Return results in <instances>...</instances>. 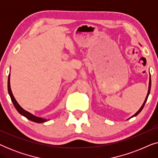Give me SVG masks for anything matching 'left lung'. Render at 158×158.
<instances>
[{"mask_svg": "<svg viewBox=\"0 0 158 158\" xmlns=\"http://www.w3.org/2000/svg\"><path fill=\"white\" fill-rule=\"evenodd\" d=\"M150 88H151V77L150 76V82H149V88H148V95H147V96H146V98H145V100H144V103H143V104H142V106H141V108H140V109H139V111H138L137 113H136L135 115H133L132 116H131V117H134V116H136L137 115H138V114H139V113H140V111H142V109H143L144 108V104H145V103H146V101H147V100H148V96H149V94H150Z\"/></svg>", "mask_w": 158, "mask_h": 158, "instance_id": "left-lung-1", "label": "left lung"}]
</instances>
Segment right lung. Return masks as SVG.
Masks as SVG:
<instances>
[{"mask_svg": "<svg viewBox=\"0 0 158 158\" xmlns=\"http://www.w3.org/2000/svg\"><path fill=\"white\" fill-rule=\"evenodd\" d=\"M8 94H9V96L10 97V99H11L12 102H13V103H14V107L16 108V109L18 111L19 114H21V115L25 116L26 118H28V119H29L30 121H32V122H36V123H44L49 120V119H46V118H40V117H38V116H34L32 114L29 113V112H28L27 111H26V110L23 109L22 107H21V106L19 104L18 102L16 101V99H15L14 95H13V94H12L11 89H10V74H9V75H8Z\"/></svg>", "mask_w": 158, "mask_h": 158, "instance_id": "right-lung-1", "label": "right lung"}]
</instances>
